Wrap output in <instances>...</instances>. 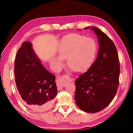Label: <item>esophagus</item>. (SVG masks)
Returning <instances> with one entry per match:
<instances>
[{
	"label": "esophagus",
	"instance_id": "34e87169",
	"mask_svg": "<svg viewBox=\"0 0 133 133\" xmlns=\"http://www.w3.org/2000/svg\"><path fill=\"white\" fill-rule=\"evenodd\" d=\"M74 80L73 78H71L69 75H64L61 77L58 78L57 80V87L58 89H62L64 87L67 82H71Z\"/></svg>",
	"mask_w": 133,
	"mask_h": 133
}]
</instances>
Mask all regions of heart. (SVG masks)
Segmentation results:
<instances>
[{
    "mask_svg": "<svg viewBox=\"0 0 133 133\" xmlns=\"http://www.w3.org/2000/svg\"><path fill=\"white\" fill-rule=\"evenodd\" d=\"M94 40L84 36L73 33L65 36L60 40L57 48L58 57H54L51 64L59 68L67 58V63L76 71L88 69L93 63L96 53Z\"/></svg>",
    "mask_w": 133,
    "mask_h": 133,
    "instance_id": "obj_1",
    "label": "heart"
}]
</instances>
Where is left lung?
<instances>
[{
    "label": "left lung",
    "instance_id": "8db88e82",
    "mask_svg": "<svg viewBox=\"0 0 133 133\" xmlns=\"http://www.w3.org/2000/svg\"><path fill=\"white\" fill-rule=\"evenodd\" d=\"M91 29L98 38L97 57L88 70L76 80L75 99L79 109L94 113L105 109L116 96L120 70L113 42L96 27L93 26Z\"/></svg>",
    "mask_w": 133,
    "mask_h": 133
}]
</instances>
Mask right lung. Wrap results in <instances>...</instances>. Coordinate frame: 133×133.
<instances>
[{
  "label": "right lung",
  "instance_id": "1",
  "mask_svg": "<svg viewBox=\"0 0 133 133\" xmlns=\"http://www.w3.org/2000/svg\"><path fill=\"white\" fill-rule=\"evenodd\" d=\"M15 82L23 103L33 111L52 106L57 93L55 76L47 71L29 42L22 44L15 61Z\"/></svg>",
  "mask_w": 133,
  "mask_h": 133
}]
</instances>
